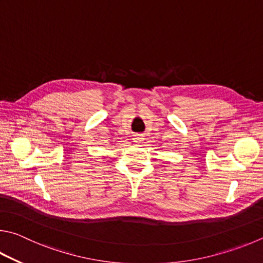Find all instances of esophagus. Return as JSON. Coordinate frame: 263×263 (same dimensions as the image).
<instances>
[{"mask_svg":"<svg viewBox=\"0 0 263 263\" xmlns=\"http://www.w3.org/2000/svg\"><path fill=\"white\" fill-rule=\"evenodd\" d=\"M142 140H144V137H142V135H135V136H133V141L140 142Z\"/></svg>","mask_w":263,"mask_h":263,"instance_id":"1","label":"esophagus"}]
</instances>
